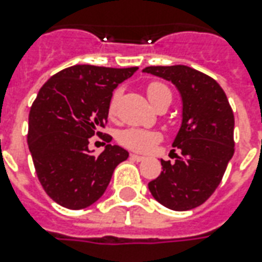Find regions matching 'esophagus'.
I'll return each instance as SVG.
<instances>
[{
    "label": "esophagus",
    "mask_w": 262,
    "mask_h": 262,
    "mask_svg": "<svg viewBox=\"0 0 262 262\" xmlns=\"http://www.w3.org/2000/svg\"><path fill=\"white\" fill-rule=\"evenodd\" d=\"M130 159L136 160V162H141V160H144V156L136 155V154H130Z\"/></svg>",
    "instance_id": "34e87169"
}]
</instances>
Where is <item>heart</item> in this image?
<instances>
[{"mask_svg":"<svg viewBox=\"0 0 262 262\" xmlns=\"http://www.w3.org/2000/svg\"><path fill=\"white\" fill-rule=\"evenodd\" d=\"M147 95L151 103L155 106L163 96H171V92L164 84L154 81L147 85ZM119 91H115L108 102V115L114 117L117 113V104H118ZM162 139V135L159 132L144 130L139 127H129L125 129L118 135V141L121 145L139 152H149L154 149L156 144Z\"/></svg>","mask_w":262,"mask_h":262,"instance_id":"b5f03b06","label":"heart"}]
</instances>
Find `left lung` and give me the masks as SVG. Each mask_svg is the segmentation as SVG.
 Listing matches in <instances>:
<instances>
[{
  "label": "left lung",
  "instance_id": "obj_1",
  "mask_svg": "<svg viewBox=\"0 0 262 262\" xmlns=\"http://www.w3.org/2000/svg\"><path fill=\"white\" fill-rule=\"evenodd\" d=\"M143 72L171 81L182 98V125L172 143L181 155L160 160L163 171L148 187L164 207L189 211L211 197L234 155V113L223 88L203 72L185 65Z\"/></svg>",
  "mask_w": 262,
  "mask_h": 262
}]
</instances>
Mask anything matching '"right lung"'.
I'll return each instance as SVG.
<instances>
[{"label": "right lung", "instance_id": "add662e5", "mask_svg": "<svg viewBox=\"0 0 262 262\" xmlns=\"http://www.w3.org/2000/svg\"><path fill=\"white\" fill-rule=\"evenodd\" d=\"M137 69L75 65L39 90L28 115L27 141L39 182L59 205H92L106 191L115 167L127 159V151L118 145L107 144L96 156L88 144L90 137L103 135L98 130L107 122L113 91Z\"/></svg>", "mask_w": 262, "mask_h": 262}]
</instances>
